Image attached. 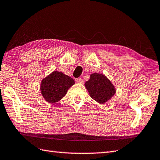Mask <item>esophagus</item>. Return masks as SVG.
Listing matches in <instances>:
<instances>
[{
  "mask_svg": "<svg viewBox=\"0 0 160 160\" xmlns=\"http://www.w3.org/2000/svg\"><path fill=\"white\" fill-rule=\"evenodd\" d=\"M76 82L77 83H82L83 82V80L81 78H76Z\"/></svg>",
  "mask_w": 160,
  "mask_h": 160,
  "instance_id": "esophagus-1",
  "label": "esophagus"
}]
</instances>
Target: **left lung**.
Segmentation results:
<instances>
[{
  "instance_id": "8db88e82",
  "label": "left lung",
  "mask_w": 160,
  "mask_h": 160,
  "mask_svg": "<svg viewBox=\"0 0 160 160\" xmlns=\"http://www.w3.org/2000/svg\"><path fill=\"white\" fill-rule=\"evenodd\" d=\"M85 87L92 98L99 103H105L115 93V89L108 78L100 73H93L85 82Z\"/></svg>"
}]
</instances>
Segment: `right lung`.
Wrapping results in <instances>:
<instances>
[{"label":"right lung","instance_id":"1","mask_svg":"<svg viewBox=\"0 0 160 160\" xmlns=\"http://www.w3.org/2000/svg\"><path fill=\"white\" fill-rule=\"evenodd\" d=\"M74 83L73 78L55 71L42 81L41 92L47 102L55 103L63 98Z\"/></svg>","mask_w":160,"mask_h":160}]
</instances>
